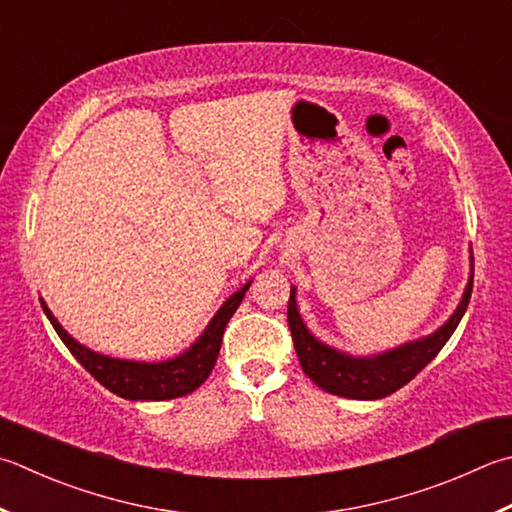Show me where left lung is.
<instances>
[{
	"mask_svg": "<svg viewBox=\"0 0 512 512\" xmlns=\"http://www.w3.org/2000/svg\"><path fill=\"white\" fill-rule=\"evenodd\" d=\"M472 292V256H470V276L461 301L448 321L439 325L435 332L421 336L408 343H401L392 350L354 356L336 350V347L323 343L305 325L296 303V287L292 285L287 305V323L292 330L294 347L301 361L303 372L318 385V388L345 399L374 401L397 392L408 381H412L426 365L435 359L443 345L448 343L452 332L466 314Z\"/></svg>",
	"mask_w": 512,
	"mask_h": 512,
	"instance_id": "8db88e82",
	"label": "left lung"
}]
</instances>
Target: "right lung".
I'll return each mask as SVG.
<instances>
[{"label": "right lung", "mask_w": 512, "mask_h": 512, "mask_svg": "<svg viewBox=\"0 0 512 512\" xmlns=\"http://www.w3.org/2000/svg\"><path fill=\"white\" fill-rule=\"evenodd\" d=\"M249 285H252V281H247L238 292L231 294L218 307V312L211 316V321L198 339L185 352H180L178 356L167 361H129L95 352L91 347L75 341L53 316V312L48 310L44 301L42 307L48 321L55 327L57 336L69 347L77 363L86 372H91V376H95L106 390H111L113 394L129 401H167L185 397V394H191L207 381V376L216 365L225 327L229 318L238 310V305L243 303Z\"/></svg>", "instance_id": "1"}]
</instances>
